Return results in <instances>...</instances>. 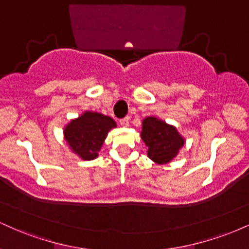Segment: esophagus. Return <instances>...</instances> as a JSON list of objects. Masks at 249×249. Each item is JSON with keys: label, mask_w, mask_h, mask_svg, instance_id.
Here are the masks:
<instances>
[{"label": "esophagus", "mask_w": 249, "mask_h": 249, "mask_svg": "<svg viewBox=\"0 0 249 249\" xmlns=\"http://www.w3.org/2000/svg\"><path fill=\"white\" fill-rule=\"evenodd\" d=\"M119 123H121L122 126H128V125H130V118H128V117H125V118L121 119Z\"/></svg>", "instance_id": "1"}]
</instances>
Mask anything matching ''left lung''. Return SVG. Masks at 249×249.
Wrapping results in <instances>:
<instances>
[{"label":"left lung","instance_id":"left-lung-1","mask_svg":"<svg viewBox=\"0 0 249 249\" xmlns=\"http://www.w3.org/2000/svg\"><path fill=\"white\" fill-rule=\"evenodd\" d=\"M142 139L148 148V158L161 165L172 160L185 142L176 127L156 117L142 121Z\"/></svg>","mask_w":249,"mask_h":249}]
</instances>
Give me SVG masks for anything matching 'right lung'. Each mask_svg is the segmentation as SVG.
I'll use <instances>...</instances> for the list:
<instances>
[{"instance_id":"add662e5","label":"right lung","mask_w":249,"mask_h":249,"mask_svg":"<svg viewBox=\"0 0 249 249\" xmlns=\"http://www.w3.org/2000/svg\"><path fill=\"white\" fill-rule=\"evenodd\" d=\"M113 127L116 122L112 118L87 111L65 126L64 137L73 152L84 160H92L97 158L107 132Z\"/></svg>"}]
</instances>
